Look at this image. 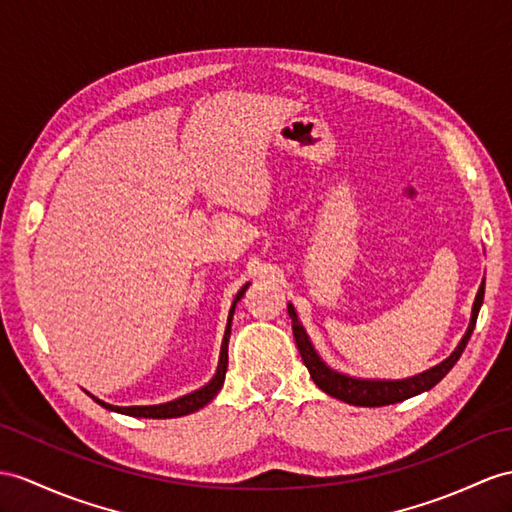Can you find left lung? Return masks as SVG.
I'll use <instances>...</instances> for the list:
<instances>
[{"mask_svg":"<svg viewBox=\"0 0 512 512\" xmlns=\"http://www.w3.org/2000/svg\"><path fill=\"white\" fill-rule=\"evenodd\" d=\"M482 299H484V282L480 284L476 302H473V308H471L469 328H467L463 339H460L456 350L447 356L443 363L419 373V376L406 378V380H365V378L345 376V373H341V371L330 369L326 363H323L321 356L315 352V347H313V343H310L304 326L297 319L293 304H289V317L293 323V336H295L297 350H299V354H302L304 365L310 371V378H313V382L323 393H328V395L336 397V400L354 404V406H389V404L404 402V400H408V397H415L423 391H430L434 384H439L447 376V371H450L458 363L460 354L465 352V347L471 339V332H473V328H476V319L480 313Z\"/></svg>","mask_w":512,"mask_h":512,"instance_id":"8db88e82","label":"left lung"}]
</instances>
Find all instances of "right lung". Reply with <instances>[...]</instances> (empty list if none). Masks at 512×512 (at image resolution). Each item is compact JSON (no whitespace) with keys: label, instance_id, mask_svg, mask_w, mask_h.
I'll list each match as a JSON object with an SVG mask.
<instances>
[{"label":"right lung","instance_id":"obj_1","mask_svg":"<svg viewBox=\"0 0 512 512\" xmlns=\"http://www.w3.org/2000/svg\"><path fill=\"white\" fill-rule=\"evenodd\" d=\"M249 282L243 286V289L236 293L234 302H232V308H230V315H228V326H226V334H223V343H221V354H219V365H217V373L213 376V380H210L206 386H202V389H197L189 395H182L178 397V400L173 402H167V404H156V406H112V404H106L102 400H97V397H93V400L104 406L108 410H115V413H121V415H130V417H145V419H171V417H182V415H191L195 413V410L204 408L213 397L221 391L223 386V380H226V371H228V341H230V330H232V315H234V308H236V302H241V297L245 295Z\"/></svg>","mask_w":512,"mask_h":512}]
</instances>
